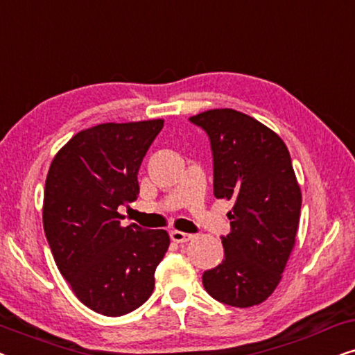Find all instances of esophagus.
Here are the masks:
<instances>
[{"mask_svg":"<svg viewBox=\"0 0 355 355\" xmlns=\"http://www.w3.org/2000/svg\"><path fill=\"white\" fill-rule=\"evenodd\" d=\"M192 234H189V232H182V231H171V239L174 242H179V244H182V242H189L192 239Z\"/></svg>","mask_w":355,"mask_h":355,"instance_id":"esophagus-1","label":"esophagus"}]
</instances>
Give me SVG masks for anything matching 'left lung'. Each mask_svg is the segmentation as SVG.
I'll return each instance as SVG.
<instances>
[{"instance_id":"1","label":"left lung","mask_w":355,"mask_h":355,"mask_svg":"<svg viewBox=\"0 0 355 355\" xmlns=\"http://www.w3.org/2000/svg\"><path fill=\"white\" fill-rule=\"evenodd\" d=\"M205 130L213 155V193L232 202L225 260L202 276L207 293L231 307L271 295L295 242L302 196L279 135L236 110L189 118Z\"/></svg>"}]
</instances>
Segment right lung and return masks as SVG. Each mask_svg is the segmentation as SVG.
I'll use <instances>...</instances> for the list:
<instances>
[{"label": "right lung", "mask_w": 355, "mask_h": 355, "mask_svg": "<svg viewBox=\"0 0 355 355\" xmlns=\"http://www.w3.org/2000/svg\"><path fill=\"white\" fill-rule=\"evenodd\" d=\"M163 119L80 130L51 162L43 230L58 270L82 304L106 317L140 307L169 245L163 230L121 226L119 207L139 196L142 159Z\"/></svg>", "instance_id": "add662e5"}]
</instances>
